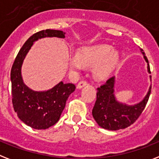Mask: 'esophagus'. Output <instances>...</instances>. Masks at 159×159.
Masks as SVG:
<instances>
[{"label":"esophagus","mask_w":159,"mask_h":159,"mask_svg":"<svg viewBox=\"0 0 159 159\" xmlns=\"http://www.w3.org/2000/svg\"><path fill=\"white\" fill-rule=\"evenodd\" d=\"M86 85H87V82H86V81H81L79 83L77 84V87L78 89H81V88H82V87H84V86H86Z\"/></svg>","instance_id":"obj_1"}]
</instances>
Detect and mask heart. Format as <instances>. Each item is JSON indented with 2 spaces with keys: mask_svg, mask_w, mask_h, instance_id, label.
<instances>
[{
  "mask_svg": "<svg viewBox=\"0 0 159 159\" xmlns=\"http://www.w3.org/2000/svg\"><path fill=\"white\" fill-rule=\"evenodd\" d=\"M119 55L109 45H98L81 48L68 57L71 71L79 72L84 67H93L92 74L98 81L107 79L117 66Z\"/></svg>",
  "mask_w": 159,
  "mask_h": 159,
  "instance_id": "1",
  "label": "heart"
}]
</instances>
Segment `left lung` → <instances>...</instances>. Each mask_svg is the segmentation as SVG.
Masks as SVG:
<instances>
[{
	"instance_id": "8db88e82",
	"label": "left lung",
	"mask_w": 159,
	"mask_h": 159,
	"mask_svg": "<svg viewBox=\"0 0 159 159\" xmlns=\"http://www.w3.org/2000/svg\"><path fill=\"white\" fill-rule=\"evenodd\" d=\"M140 51L148 64V72L150 73L148 59L142 49H140ZM114 84L115 77H112L104 85L98 87L96 101L92 109V115L95 122L102 128L109 131L124 129L133 124L145 108L151 92L150 86L149 91L141 101L134 105H128L116 100Z\"/></svg>"
}]
</instances>
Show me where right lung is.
<instances>
[{"mask_svg":"<svg viewBox=\"0 0 159 159\" xmlns=\"http://www.w3.org/2000/svg\"><path fill=\"white\" fill-rule=\"evenodd\" d=\"M63 31H40L31 36L18 53L10 72L12 103L15 113L22 122L37 130H44L59 121L68 96L75 91L74 84L60 82L53 88L45 91H35L23 81L21 68L26 55L33 42L44 37L64 38Z\"/></svg>","mask_w":159,"mask_h":159,"instance_id":"obj_1","label":"right lung"}]
</instances>
